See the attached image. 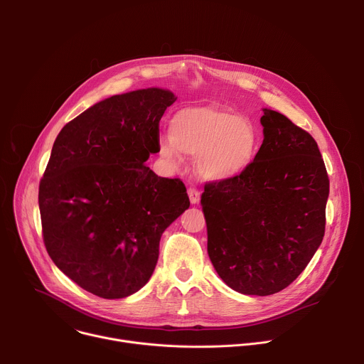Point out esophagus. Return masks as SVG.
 Segmentation results:
<instances>
[{
	"instance_id": "esophagus-1",
	"label": "esophagus",
	"mask_w": 364,
	"mask_h": 364,
	"mask_svg": "<svg viewBox=\"0 0 364 364\" xmlns=\"http://www.w3.org/2000/svg\"><path fill=\"white\" fill-rule=\"evenodd\" d=\"M187 193H188V197H190V203L191 204H198V201H200V191L197 188H194V187H190L187 190Z\"/></svg>"
}]
</instances>
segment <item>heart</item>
Wrapping results in <instances>:
<instances>
[{"mask_svg":"<svg viewBox=\"0 0 364 364\" xmlns=\"http://www.w3.org/2000/svg\"><path fill=\"white\" fill-rule=\"evenodd\" d=\"M168 135L159 141L163 157L171 164L180 163V154L197 157V174L212 181L240 177L259 151V134L252 121L215 107L178 109L170 118Z\"/></svg>","mask_w":364,"mask_h":364,"instance_id":"obj_1","label":"heart"}]
</instances>
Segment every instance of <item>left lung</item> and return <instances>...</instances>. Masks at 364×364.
<instances>
[{
    "label": "left lung",
    "mask_w": 364,
    "mask_h": 364,
    "mask_svg": "<svg viewBox=\"0 0 364 364\" xmlns=\"http://www.w3.org/2000/svg\"><path fill=\"white\" fill-rule=\"evenodd\" d=\"M264 142L249 170L201 194L207 252L235 291L265 296L294 282L323 242L330 180L316 139L264 109Z\"/></svg>",
    "instance_id": "8db88e82"
}]
</instances>
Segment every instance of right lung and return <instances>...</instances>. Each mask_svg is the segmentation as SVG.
<instances>
[{
  "instance_id": "1",
  "label": "right lung",
  "mask_w": 364,
  "mask_h": 364,
  "mask_svg": "<svg viewBox=\"0 0 364 364\" xmlns=\"http://www.w3.org/2000/svg\"><path fill=\"white\" fill-rule=\"evenodd\" d=\"M149 87L115 95L59 132L38 186L43 240L80 288L107 299L139 291L159 261L163 232L188 209L180 178L144 166L176 102Z\"/></svg>"
}]
</instances>
